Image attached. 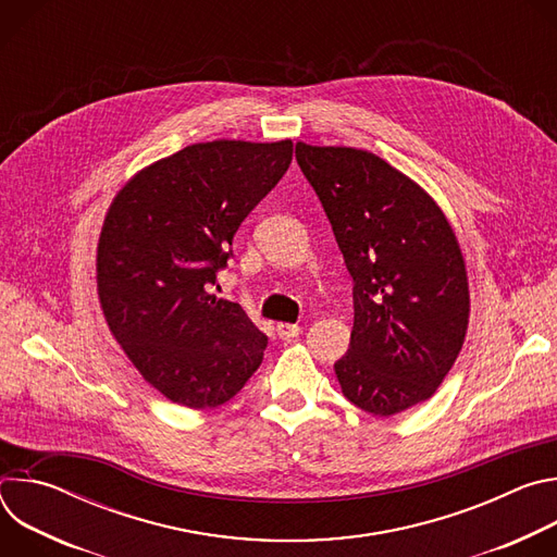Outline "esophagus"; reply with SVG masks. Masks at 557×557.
<instances>
[{"mask_svg": "<svg viewBox=\"0 0 557 557\" xmlns=\"http://www.w3.org/2000/svg\"><path fill=\"white\" fill-rule=\"evenodd\" d=\"M277 335H280V339L290 342V339H295V337H299V335H301V326L282 322V324H277Z\"/></svg>", "mask_w": 557, "mask_h": 557, "instance_id": "esophagus-1", "label": "esophagus"}]
</instances>
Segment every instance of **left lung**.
Here are the masks:
<instances>
[{
	"mask_svg": "<svg viewBox=\"0 0 557 557\" xmlns=\"http://www.w3.org/2000/svg\"><path fill=\"white\" fill-rule=\"evenodd\" d=\"M355 282L348 352L335 363L350 404L392 417L428 401L469 324L465 260L441 207L383 158L297 143Z\"/></svg>",
	"mask_w": 557,
	"mask_h": 557,
	"instance_id": "obj_1",
	"label": "left lung"
}]
</instances>
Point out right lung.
Instances as JSON below:
<instances>
[{"mask_svg":"<svg viewBox=\"0 0 557 557\" xmlns=\"http://www.w3.org/2000/svg\"><path fill=\"white\" fill-rule=\"evenodd\" d=\"M290 161L288 138L196 143L140 170L108 209L97 249L106 322L172 404L218 408L262 363L269 337L211 286L237 226Z\"/></svg>","mask_w":557,"mask_h":557,"instance_id":"right-lung-1","label":"right lung"}]
</instances>
